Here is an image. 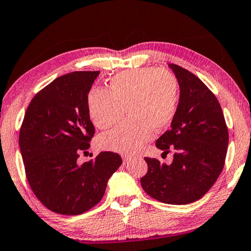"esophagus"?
<instances>
[{
	"label": "esophagus",
	"mask_w": 251,
	"mask_h": 251,
	"mask_svg": "<svg viewBox=\"0 0 251 251\" xmlns=\"http://www.w3.org/2000/svg\"><path fill=\"white\" fill-rule=\"evenodd\" d=\"M122 159H123V162H125V163H128L129 161H131V156L123 155V156H122Z\"/></svg>",
	"instance_id": "1"
}]
</instances>
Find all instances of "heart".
I'll use <instances>...</instances> for the list:
<instances>
[{
	"mask_svg": "<svg viewBox=\"0 0 251 251\" xmlns=\"http://www.w3.org/2000/svg\"><path fill=\"white\" fill-rule=\"evenodd\" d=\"M178 85L172 74L153 67L135 68L111 78L109 90L94 89L88 96V112L94 125L107 129L122 118H130L99 138L103 150L134 154L164 129L177 109Z\"/></svg>",
	"mask_w": 251,
	"mask_h": 251,
	"instance_id": "b5f03b06",
	"label": "heart"
}]
</instances>
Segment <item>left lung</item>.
<instances>
[{
  "label": "left lung",
  "mask_w": 251,
  "mask_h": 251,
  "mask_svg": "<svg viewBox=\"0 0 251 251\" xmlns=\"http://www.w3.org/2000/svg\"><path fill=\"white\" fill-rule=\"evenodd\" d=\"M179 86L176 112L170 130L156 140L157 149L174 151L170 165L144 157L148 173L141 186L165 204L184 205L207 193L225 163L228 130L221 104L207 86L188 70L169 64Z\"/></svg>",
  "instance_id": "left-lung-1"
}]
</instances>
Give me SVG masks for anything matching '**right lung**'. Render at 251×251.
I'll return each mask as SVG.
<instances>
[{
    "instance_id": "right-lung-1",
    "label": "right lung",
    "mask_w": 251,
    "mask_h": 251,
    "mask_svg": "<svg viewBox=\"0 0 251 251\" xmlns=\"http://www.w3.org/2000/svg\"><path fill=\"white\" fill-rule=\"evenodd\" d=\"M99 72H74L56 78L28 104L20 131V149L29 186L51 212L79 215L102 199L121 156L101 152L79 164L95 126L88 94Z\"/></svg>"
}]
</instances>
